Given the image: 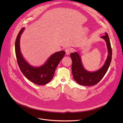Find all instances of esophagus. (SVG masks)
<instances>
[{
    "instance_id": "obj_1",
    "label": "esophagus",
    "mask_w": 123,
    "mask_h": 123,
    "mask_svg": "<svg viewBox=\"0 0 123 123\" xmlns=\"http://www.w3.org/2000/svg\"><path fill=\"white\" fill-rule=\"evenodd\" d=\"M65 52H66V54L67 55H68L70 54V53L72 52V50L70 48H67L65 49Z\"/></svg>"
}]
</instances>
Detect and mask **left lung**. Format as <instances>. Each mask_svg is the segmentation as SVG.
<instances>
[{"instance_id":"obj_1","label":"left lung","mask_w":123,"mask_h":123,"mask_svg":"<svg viewBox=\"0 0 123 123\" xmlns=\"http://www.w3.org/2000/svg\"><path fill=\"white\" fill-rule=\"evenodd\" d=\"M101 36L105 40L107 46L108 55L105 65L98 70L94 72L87 71L82 66L79 55L77 53H71L70 55L72 61V72L74 79L80 85L82 86H93L97 84L103 78L107 72L112 60V50L108 33Z\"/></svg>"}]
</instances>
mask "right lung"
<instances>
[{
  "label": "right lung",
  "mask_w": 123,
  "mask_h": 123,
  "mask_svg": "<svg viewBox=\"0 0 123 123\" xmlns=\"http://www.w3.org/2000/svg\"><path fill=\"white\" fill-rule=\"evenodd\" d=\"M24 30V28H22L20 30L15 41V54L18 64L20 71L28 80L39 85H45L53 79L55 69L66 53L61 51L54 53L43 66L40 67L31 66L24 60L20 51L19 39Z\"/></svg>",
  "instance_id": "obj_1"
}]
</instances>
